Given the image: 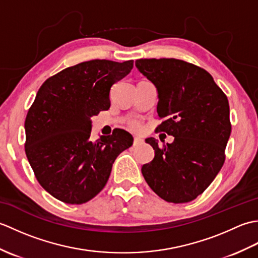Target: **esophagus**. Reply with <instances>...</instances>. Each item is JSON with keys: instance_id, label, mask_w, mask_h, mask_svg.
Wrapping results in <instances>:
<instances>
[{"instance_id": "34e87169", "label": "esophagus", "mask_w": 258, "mask_h": 258, "mask_svg": "<svg viewBox=\"0 0 258 258\" xmlns=\"http://www.w3.org/2000/svg\"><path fill=\"white\" fill-rule=\"evenodd\" d=\"M143 140H142L141 138H138V136H135L134 138V142H133V145L134 146H139V145H141V144H143Z\"/></svg>"}]
</instances>
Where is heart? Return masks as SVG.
I'll return each mask as SVG.
<instances>
[{
    "instance_id": "heart-1",
    "label": "heart",
    "mask_w": 258,
    "mask_h": 258,
    "mask_svg": "<svg viewBox=\"0 0 258 258\" xmlns=\"http://www.w3.org/2000/svg\"><path fill=\"white\" fill-rule=\"evenodd\" d=\"M128 126H130V128H132L134 131H138L141 127V120L138 119V118H134L128 123Z\"/></svg>"
}]
</instances>
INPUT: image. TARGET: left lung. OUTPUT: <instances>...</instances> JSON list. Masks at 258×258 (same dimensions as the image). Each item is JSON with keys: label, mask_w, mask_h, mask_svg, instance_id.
Instances as JSON below:
<instances>
[{"label": "left lung", "mask_w": 258, "mask_h": 258, "mask_svg": "<svg viewBox=\"0 0 258 258\" xmlns=\"http://www.w3.org/2000/svg\"><path fill=\"white\" fill-rule=\"evenodd\" d=\"M140 72L156 86L157 132L174 136L171 144L146 143L155 151L142 174L155 193L169 203H187L201 195L225 161L231 135L228 100L204 69L176 58H141Z\"/></svg>", "instance_id": "8db88e82"}]
</instances>
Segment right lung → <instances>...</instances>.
<instances>
[{"instance_id":"1","label":"right lung","mask_w":258,"mask_h":258,"mask_svg":"<svg viewBox=\"0 0 258 258\" xmlns=\"http://www.w3.org/2000/svg\"><path fill=\"white\" fill-rule=\"evenodd\" d=\"M133 69L92 59L48 78L25 118V154L37 182L67 204H83L106 185L116 157L133 144L124 130L90 140L91 117L111 106L109 91Z\"/></svg>"}]
</instances>
